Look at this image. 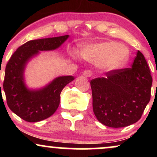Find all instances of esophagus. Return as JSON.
<instances>
[{"label": "esophagus", "mask_w": 157, "mask_h": 157, "mask_svg": "<svg viewBox=\"0 0 157 157\" xmlns=\"http://www.w3.org/2000/svg\"><path fill=\"white\" fill-rule=\"evenodd\" d=\"M82 75L86 77H89L92 75V73H91V71H90V70H86V71H84L83 72H82Z\"/></svg>", "instance_id": "esophagus-1"}]
</instances>
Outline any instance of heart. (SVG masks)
I'll use <instances>...</instances> for the list:
<instances>
[{"mask_svg":"<svg viewBox=\"0 0 157 157\" xmlns=\"http://www.w3.org/2000/svg\"><path fill=\"white\" fill-rule=\"evenodd\" d=\"M76 57V54L72 53ZM82 59L94 64H100L106 72L120 70L128 62L130 52L123 45L113 41L97 43L87 45L80 50Z\"/></svg>","mask_w":157,"mask_h":157,"instance_id":"obj_1","label":"heart"}]
</instances>
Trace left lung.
Wrapping results in <instances>:
<instances>
[{
    "label": "left lung",
    "instance_id": "left-lung-1",
    "mask_svg": "<svg viewBox=\"0 0 157 157\" xmlns=\"http://www.w3.org/2000/svg\"><path fill=\"white\" fill-rule=\"evenodd\" d=\"M105 75L90 82L93 111L98 121L111 128L137 122L150 101L153 81L144 55L138 51L131 68Z\"/></svg>",
    "mask_w": 157,
    "mask_h": 157
}]
</instances>
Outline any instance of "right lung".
<instances>
[{"instance_id":"1","label":"right lung","mask_w":157,"mask_h":157,"mask_svg":"<svg viewBox=\"0 0 157 157\" xmlns=\"http://www.w3.org/2000/svg\"><path fill=\"white\" fill-rule=\"evenodd\" d=\"M68 37L64 35L28 41L14 52L7 63L3 84L7 105L25 121L36 122L51 117L60 104L62 90L75 80L72 76L58 77L42 89L32 90L26 87L23 77L27 63L38 55L39 51L55 50Z\"/></svg>"}]
</instances>
